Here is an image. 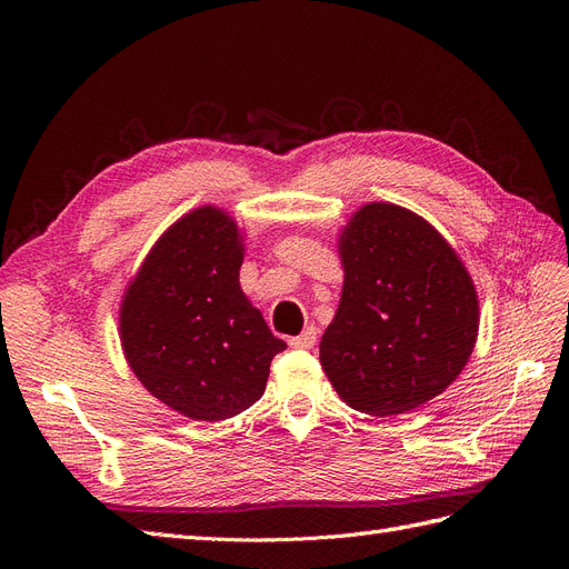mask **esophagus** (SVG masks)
Returning a JSON list of instances; mask_svg holds the SVG:
<instances>
[{"label":"esophagus","mask_w":569,"mask_h":569,"mask_svg":"<svg viewBox=\"0 0 569 569\" xmlns=\"http://www.w3.org/2000/svg\"><path fill=\"white\" fill-rule=\"evenodd\" d=\"M316 339H318V327H306V330L299 337H291L289 339V347L295 349H313L316 347Z\"/></svg>","instance_id":"1"}]
</instances>
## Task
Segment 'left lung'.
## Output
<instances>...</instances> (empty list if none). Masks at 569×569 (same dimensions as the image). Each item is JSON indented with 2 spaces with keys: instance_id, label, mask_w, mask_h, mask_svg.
<instances>
[{
  "instance_id": "1",
  "label": "left lung",
  "mask_w": 569,
  "mask_h": 569,
  "mask_svg": "<svg viewBox=\"0 0 569 569\" xmlns=\"http://www.w3.org/2000/svg\"><path fill=\"white\" fill-rule=\"evenodd\" d=\"M343 289L320 341L337 393L368 416L435 399L468 363L477 291L446 239L393 203H368L339 237Z\"/></svg>"
}]
</instances>
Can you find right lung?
Wrapping results in <instances>:
<instances>
[{"label":"right lung","mask_w":569,"mask_h":569,"mask_svg":"<svg viewBox=\"0 0 569 569\" xmlns=\"http://www.w3.org/2000/svg\"><path fill=\"white\" fill-rule=\"evenodd\" d=\"M234 220L213 206L180 218L128 287L120 341L132 372L192 420H226L261 399L287 349L242 287Z\"/></svg>","instance_id":"add662e5"}]
</instances>
